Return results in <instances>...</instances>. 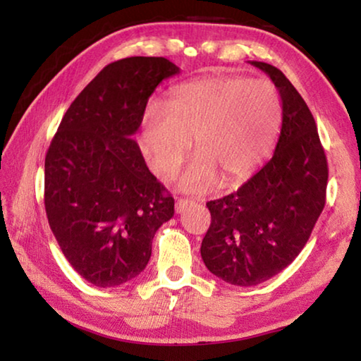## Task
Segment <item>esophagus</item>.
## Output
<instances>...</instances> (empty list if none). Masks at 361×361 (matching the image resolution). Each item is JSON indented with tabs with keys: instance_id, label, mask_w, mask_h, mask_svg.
<instances>
[{
	"instance_id": "esophagus-1",
	"label": "esophagus",
	"mask_w": 361,
	"mask_h": 361,
	"mask_svg": "<svg viewBox=\"0 0 361 361\" xmlns=\"http://www.w3.org/2000/svg\"><path fill=\"white\" fill-rule=\"evenodd\" d=\"M191 205H192V200L178 199V200H176V204H175V212L176 213H183V212L188 209V207H191Z\"/></svg>"
}]
</instances>
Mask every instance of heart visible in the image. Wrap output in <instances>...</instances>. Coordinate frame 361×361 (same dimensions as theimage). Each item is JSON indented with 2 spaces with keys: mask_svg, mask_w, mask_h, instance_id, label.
Here are the masks:
<instances>
[{
  "mask_svg": "<svg viewBox=\"0 0 361 361\" xmlns=\"http://www.w3.org/2000/svg\"><path fill=\"white\" fill-rule=\"evenodd\" d=\"M283 108L271 82L245 76L192 79L170 94L167 106L149 102L140 118L138 145L148 166L170 178L192 140L199 149L180 188L205 192L223 175L235 183L252 175L267 156L282 127Z\"/></svg>",
  "mask_w": 361,
  "mask_h": 361,
  "instance_id": "obj_1",
  "label": "heart"
}]
</instances>
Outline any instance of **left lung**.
I'll list each match as a JSON object with an SVG mask.
<instances>
[{
    "label": "left lung",
    "mask_w": 361,
    "mask_h": 361,
    "mask_svg": "<svg viewBox=\"0 0 361 361\" xmlns=\"http://www.w3.org/2000/svg\"><path fill=\"white\" fill-rule=\"evenodd\" d=\"M264 71L282 99V130L271 161L235 192L207 202L212 223L200 255L209 271L237 286L266 282L291 264L325 207L328 164L302 97L276 66Z\"/></svg>",
    "instance_id": "obj_1"
}]
</instances>
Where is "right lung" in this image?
Returning <instances> with one entry per match:
<instances>
[{"mask_svg":"<svg viewBox=\"0 0 361 361\" xmlns=\"http://www.w3.org/2000/svg\"><path fill=\"white\" fill-rule=\"evenodd\" d=\"M180 68L164 57L106 65L66 109L44 162L49 226L73 269L100 288L135 279L175 200L132 138L151 94Z\"/></svg>","mask_w":361,"mask_h":361,"instance_id":"1","label":"right lung"}]
</instances>
